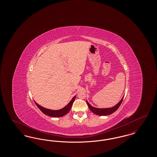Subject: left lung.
I'll return each instance as SVG.
<instances>
[{
	"label": "left lung",
	"mask_w": 157,
	"mask_h": 157,
	"mask_svg": "<svg viewBox=\"0 0 157 157\" xmlns=\"http://www.w3.org/2000/svg\"><path fill=\"white\" fill-rule=\"evenodd\" d=\"M123 98H122L121 99V100L119 102V103H118V104L116 105L115 106H114L113 107L110 108H103V109H100V108H97L95 107L92 106L90 105L88 102V101H86V103L88 104V106L90 109V110L95 113L97 115L99 116H105V115H110L112 114V113L115 112L120 106V105L121 104L122 101H123Z\"/></svg>",
	"instance_id": "left-lung-1"
}]
</instances>
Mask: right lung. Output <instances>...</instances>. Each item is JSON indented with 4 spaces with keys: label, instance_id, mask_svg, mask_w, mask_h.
Here are the masks:
<instances>
[{
    "label": "right lung",
    "instance_id": "1",
    "mask_svg": "<svg viewBox=\"0 0 157 157\" xmlns=\"http://www.w3.org/2000/svg\"><path fill=\"white\" fill-rule=\"evenodd\" d=\"M75 98H76V97L73 98L72 99V100L70 101V102L66 106H65L63 108L59 109V110H56V111L46 109V108H45L41 106L40 105H39L36 102H35L36 105V106L38 107V108L44 114L48 115V116L51 117L58 118V117H62L65 115L66 114H67V113L71 109V107H72V104H73V103L75 101Z\"/></svg>",
    "mask_w": 157,
    "mask_h": 157
}]
</instances>
